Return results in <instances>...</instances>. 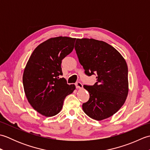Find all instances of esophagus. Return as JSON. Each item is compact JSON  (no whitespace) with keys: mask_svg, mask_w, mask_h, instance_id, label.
Here are the masks:
<instances>
[{"mask_svg":"<svg viewBox=\"0 0 150 150\" xmlns=\"http://www.w3.org/2000/svg\"><path fill=\"white\" fill-rule=\"evenodd\" d=\"M75 86H76V88H79V89H81L82 88V86H83V85L81 83V82H77L75 83Z\"/></svg>","mask_w":150,"mask_h":150,"instance_id":"34e87169","label":"esophagus"}]
</instances>
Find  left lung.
Listing matches in <instances>:
<instances>
[{"instance_id": "obj_1", "label": "left lung", "mask_w": 150, "mask_h": 150, "mask_svg": "<svg viewBox=\"0 0 150 150\" xmlns=\"http://www.w3.org/2000/svg\"><path fill=\"white\" fill-rule=\"evenodd\" d=\"M75 49L85 74L97 76L94 85H84L90 98L82 104V109L97 120L112 116L122 106L128 96L126 60L113 46L93 39H77Z\"/></svg>"}]
</instances>
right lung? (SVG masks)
Masks as SVG:
<instances>
[{
    "mask_svg": "<svg viewBox=\"0 0 150 150\" xmlns=\"http://www.w3.org/2000/svg\"><path fill=\"white\" fill-rule=\"evenodd\" d=\"M75 40L51 38L35 49L27 62L22 78L25 94L31 106L42 115L58 114L66 97L75 90V84H68L60 77L62 60L73 51Z\"/></svg>",
    "mask_w": 150,
    "mask_h": 150,
    "instance_id": "1",
    "label": "right lung"
}]
</instances>
